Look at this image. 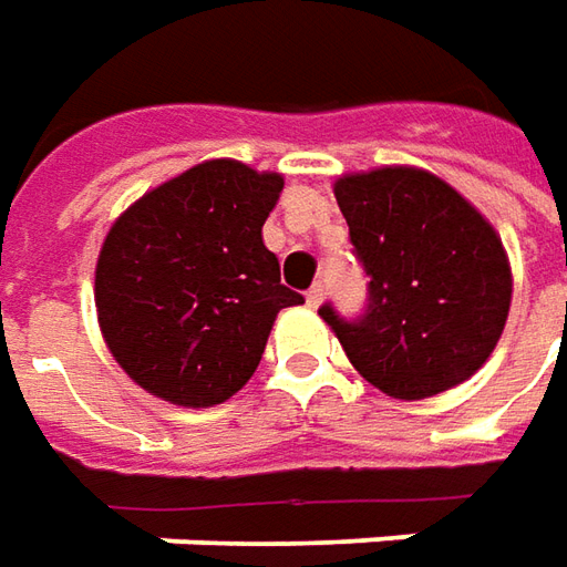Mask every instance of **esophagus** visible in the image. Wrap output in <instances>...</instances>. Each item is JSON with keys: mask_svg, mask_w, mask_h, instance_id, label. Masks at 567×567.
I'll return each mask as SVG.
<instances>
[{"mask_svg": "<svg viewBox=\"0 0 567 567\" xmlns=\"http://www.w3.org/2000/svg\"><path fill=\"white\" fill-rule=\"evenodd\" d=\"M306 302L311 308H318L323 302V284H315V287H311V290L306 292Z\"/></svg>", "mask_w": 567, "mask_h": 567, "instance_id": "34e87169", "label": "esophagus"}]
</instances>
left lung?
<instances>
[{"label":"left lung","mask_w":567,"mask_h":567,"mask_svg":"<svg viewBox=\"0 0 567 567\" xmlns=\"http://www.w3.org/2000/svg\"><path fill=\"white\" fill-rule=\"evenodd\" d=\"M333 194L370 284L364 315L349 321L327 302L321 318L354 370L404 401L470 380L513 302L509 259L491 221L413 166L342 175Z\"/></svg>","instance_id":"left-lung-1"}]
</instances>
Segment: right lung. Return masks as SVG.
Segmentation results:
<instances>
[{"mask_svg": "<svg viewBox=\"0 0 567 567\" xmlns=\"http://www.w3.org/2000/svg\"><path fill=\"white\" fill-rule=\"evenodd\" d=\"M280 190L277 172L206 159L113 221L95 268L97 323L151 395L221 404L256 373L277 311L306 302L261 240Z\"/></svg>", "mask_w": 567, "mask_h": 567, "instance_id": "1", "label": "right lung"}]
</instances>
